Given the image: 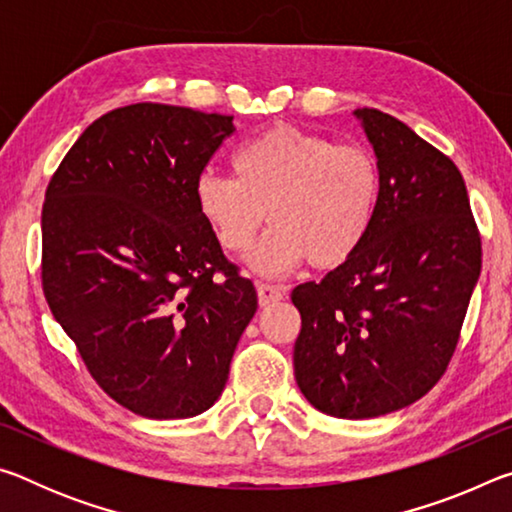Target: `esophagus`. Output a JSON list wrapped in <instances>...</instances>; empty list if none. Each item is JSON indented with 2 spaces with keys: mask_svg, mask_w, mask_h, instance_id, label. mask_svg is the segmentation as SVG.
<instances>
[{
  "mask_svg": "<svg viewBox=\"0 0 512 512\" xmlns=\"http://www.w3.org/2000/svg\"><path fill=\"white\" fill-rule=\"evenodd\" d=\"M257 298H259V305L268 307V305H273V302L284 298V289L282 287H273V284L257 282Z\"/></svg>",
  "mask_w": 512,
  "mask_h": 512,
  "instance_id": "34e87169",
  "label": "esophagus"
}]
</instances>
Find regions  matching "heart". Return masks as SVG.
Returning a JSON list of instances; mask_svg holds the SVG:
<instances>
[{
    "label": "heart",
    "mask_w": 512,
    "mask_h": 512,
    "mask_svg": "<svg viewBox=\"0 0 512 512\" xmlns=\"http://www.w3.org/2000/svg\"><path fill=\"white\" fill-rule=\"evenodd\" d=\"M232 173L196 178V210L230 253L250 248L268 212L273 228L248 257L259 275H284L307 259L316 268L341 266L377 219L379 164L359 144L277 124L239 146Z\"/></svg>",
    "instance_id": "b5f03b06"
}]
</instances>
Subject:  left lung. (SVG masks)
<instances>
[{
    "instance_id": "left-lung-1",
    "label": "left lung",
    "mask_w": 512,
    "mask_h": 512,
    "mask_svg": "<svg viewBox=\"0 0 512 512\" xmlns=\"http://www.w3.org/2000/svg\"><path fill=\"white\" fill-rule=\"evenodd\" d=\"M352 115L379 164L377 219L348 262L293 289V375L320 413L368 420L443 377L481 273V237L447 155L386 112Z\"/></svg>"
}]
</instances>
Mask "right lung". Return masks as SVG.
<instances>
[{"mask_svg": "<svg viewBox=\"0 0 512 512\" xmlns=\"http://www.w3.org/2000/svg\"><path fill=\"white\" fill-rule=\"evenodd\" d=\"M235 131L232 117L192 108H117L85 128L47 187L51 314L103 391L142 418L210 409L257 311L253 282L225 262L194 198Z\"/></svg>", "mask_w": 512, "mask_h": 512, "instance_id": "add662e5", "label": "right lung"}]
</instances>
